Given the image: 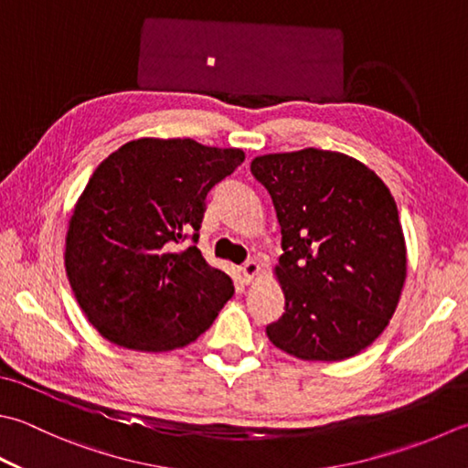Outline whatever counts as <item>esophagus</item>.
<instances>
[{"label":"esophagus","mask_w":468,"mask_h":468,"mask_svg":"<svg viewBox=\"0 0 468 468\" xmlns=\"http://www.w3.org/2000/svg\"><path fill=\"white\" fill-rule=\"evenodd\" d=\"M260 263H258V260H247L245 263H243V268H241V271H243V276H245V280L247 282H253L255 278L260 276Z\"/></svg>","instance_id":"1"}]
</instances>
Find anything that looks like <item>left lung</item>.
<instances>
[{
  "label": "left lung",
  "mask_w": 468,
  "mask_h": 468,
  "mask_svg": "<svg viewBox=\"0 0 468 468\" xmlns=\"http://www.w3.org/2000/svg\"><path fill=\"white\" fill-rule=\"evenodd\" d=\"M282 250L276 276L286 313L265 328L304 361H343L378 338L406 282V241L383 180L351 155L306 148L260 155Z\"/></svg>",
  "instance_id": "8db88e82"
}]
</instances>
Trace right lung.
I'll use <instances>...</instances> for the list:
<instances>
[{"mask_svg": "<svg viewBox=\"0 0 468 468\" xmlns=\"http://www.w3.org/2000/svg\"><path fill=\"white\" fill-rule=\"evenodd\" d=\"M243 160L241 150L188 137H142L99 164L72 210L64 265L79 306L107 341L162 353L215 323L235 288L203 258L198 229L208 190Z\"/></svg>", "mask_w": 468, "mask_h": 468, "instance_id": "add662e5", "label": "right lung"}]
</instances>
